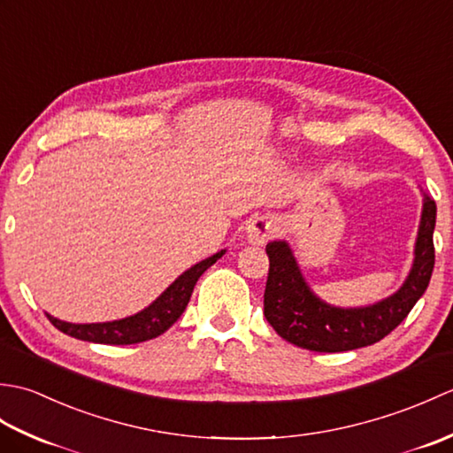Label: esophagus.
I'll return each instance as SVG.
<instances>
[{
	"label": "esophagus",
	"instance_id": "1",
	"mask_svg": "<svg viewBox=\"0 0 453 453\" xmlns=\"http://www.w3.org/2000/svg\"><path fill=\"white\" fill-rule=\"evenodd\" d=\"M273 234H274V219L271 216H257L249 221L247 237L251 243L263 245L271 239Z\"/></svg>",
	"mask_w": 453,
	"mask_h": 453
}]
</instances>
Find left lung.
I'll use <instances>...</instances> for the list:
<instances>
[{"mask_svg":"<svg viewBox=\"0 0 453 453\" xmlns=\"http://www.w3.org/2000/svg\"><path fill=\"white\" fill-rule=\"evenodd\" d=\"M436 202L425 196L415 263L401 290L368 307L341 310L317 297L297 268L286 242L266 245L268 278L265 288V317L284 341L315 352H344L370 346L388 336L428 288L434 268Z\"/></svg>","mask_w":453,"mask_h":453,"instance_id":"left-lung-1","label":"left lung"}]
</instances>
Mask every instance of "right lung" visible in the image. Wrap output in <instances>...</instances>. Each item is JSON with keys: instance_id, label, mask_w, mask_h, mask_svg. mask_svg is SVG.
I'll return each mask as SVG.
<instances>
[{"instance_id": "right-lung-1", "label": "right lung", "mask_w": 453, "mask_h": 453, "mask_svg": "<svg viewBox=\"0 0 453 453\" xmlns=\"http://www.w3.org/2000/svg\"><path fill=\"white\" fill-rule=\"evenodd\" d=\"M226 251H219L214 257H208L182 273L175 282H173L165 292H163L156 302H153L146 310L127 317V319L109 321V323H89V325H75L56 319L52 315H46L50 323L58 331L73 336L80 341L99 342V344H134L143 342L165 333L169 326L175 323L180 313L190 300V294L195 290V284L198 278L204 274L206 268L214 265L218 258Z\"/></svg>"}]
</instances>
